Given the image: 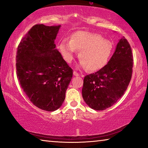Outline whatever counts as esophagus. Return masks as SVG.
<instances>
[{"label":"esophagus","instance_id":"34e87169","mask_svg":"<svg viewBox=\"0 0 148 148\" xmlns=\"http://www.w3.org/2000/svg\"><path fill=\"white\" fill-rule=\"evenodd\" d=\"M73 74L75 76H79V74L78 73H77V72H76V71H74V72H73Z\"/></svg>","mask_w":148,"mask_h":148}]
</instances>
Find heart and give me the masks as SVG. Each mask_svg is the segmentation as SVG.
Masks as SVG:
<instances>
[{
	"label": "heart",
	"instance_id": "heart-1",
	"mask_svg": "<svg viewBox=\"0 0 148 148\" xmlns=\"http://www.w3.org/2000/svg\"><path fill=\"white\" fill-rule=\"evenodd\" d=\"M59 47L67 62H72L76 50L79 51V66L91 72L104 68L114 51L112 42L103 39L99 34L83 31L75 32L71 40H62Z\"/></svg>",
	"mask_w": 148,
	"mask_h": 148
}]
</instances>
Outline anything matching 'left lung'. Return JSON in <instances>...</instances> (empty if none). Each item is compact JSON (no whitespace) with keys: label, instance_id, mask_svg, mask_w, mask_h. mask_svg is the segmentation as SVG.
<instances>
[{"label":"left lung","instance_id":"8db88e82","mask_svg":"<svg viewBox=\"0 0 148 148\" xmlns=\"http://www.w3.org/2000/svg\"><path fill=\"white\" fill-rule=\"evenodd\" d=\"M133 56L128 41L119 40L116 51L104 68L85 76L82 97L92 109L104 110L123 95L131 79Z\"/></svg>","mask_w":148,"mask_h":148}]
</instances>
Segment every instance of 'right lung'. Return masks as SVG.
Instances as JSON below:
<instances>
[{
	"label": "right lung",
	"mask_w": 148,
	"mask_h": 148,
	"mask_svg": "<svg viewBox=\"0 0 148 148\" xmlns=\"http://www.w3.org/2000/svg\"><path fill=\"white\" fill-rule=\"evenodd\" d=\"M61 27L35 25L21 39L16 54L20 86L34 106L48 112L61 106L73 75L56 49Z\"/></svg>",
	"instance_id": "1"
}]
</instances>
